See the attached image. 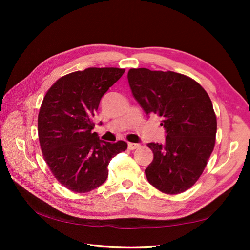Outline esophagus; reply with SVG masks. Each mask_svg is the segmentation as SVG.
I'll return each mask as SVG.
<instances>
[{
    "instance_id": "34e87169",
    "label": "esophagus",
    "mask_w": 250,
    "mask_h": 250,
    "mask_svg": "<svg viewBox=\"0 0 250 250\" xmlns=\"http://www.w3.org/2000/svg\"><path fill=\"white\" fill-rule=\"evenodd\" d=\"M140 146H141L140 144H137V143H128V149H129V150L138 149Z\"/></svg>"
}]
</instances>
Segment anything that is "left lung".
<instances>
[{
    "label": "left lung",
    "mask_w": 250,
    "mask_h": 250,
    "mask_svg": "<svg viewBox=\"0 0 250 250\" xmlns=\"http://www.w3.org/2000/svg\"><path fill=\"white\" fill-rule=\"evenodd\" d=\"M128 82L147 115L155 113L166 129L165 144L149 143L153 161L149 183L166 194H179L198 180L213 152L217 119L204 88L175 72L130 69Z\"/></svg>",
    "instance_id": "1"
}]
</instances>
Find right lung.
I'll return each instance as SVG.
<instances>
[{
	"mask_svg": "<svg viewBox=\"0 0 250 250\" xmlns=\"http://www.w3.org/2000/svg\"><path fill=\"white\" fill-rule=\"evenodd\" d=\"M124 69L88 67L58 79L44 96L39 113V139L44 161L55 178L75 193L105 183L107 166L127 143L104 142L93 132V117L103 95Z\"/></svg>",
	"mask_w": 250,
	"mask_h": 250,
	"instance_id": "1",
	"label": "right lung"
}]
</instances>
